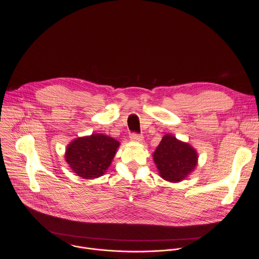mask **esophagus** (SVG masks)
Listing matches in <instances>:
<instances>
[{"label":"esophagus","instance_id":"obj_1","mask_svg":"<svg viewBox=\"0 0 259 259\" xmlns=\"http://www.w3.org/2000/svg\"><path fill=\"white\" fill-rule=\"evenodd\" d=\"M130 138H131V140L136 141V142H141L143 140V136L140 134H137V133H131Z\"/></svg>","mask_w":259,"mask_h":259}]
</instances>
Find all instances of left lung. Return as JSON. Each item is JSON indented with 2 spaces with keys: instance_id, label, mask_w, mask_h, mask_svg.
Masks as SVG:
<instances>
[{
  "instance_id": "obj_1",
  "label": "left lung",
  "mask_w": 259,
  "mask_h": 259,
  "mask_svg": "<svg viewBox=\"0 0 259 259\" xmlns=\"http://www.w3.org/2000/svg\"><path fill=\"white\" fill-rule=\"evenodd\" d=\"M160 176L170 182H179L197 166L198 154L194 147L166 134L153 155Z\"/></svg>"
}]
</instances>
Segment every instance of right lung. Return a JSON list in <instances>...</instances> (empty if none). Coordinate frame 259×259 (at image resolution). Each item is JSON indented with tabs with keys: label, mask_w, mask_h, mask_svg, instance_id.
<instances>
[{
	"label": "right lung",
	"mask_w": 259,
	"mask_h": 259,
	"mask_svg": "<svg viewBox=\"0 0 259 259\" xmlns=\"http://www.w3.org/2000/svg\"><path fill=\"white\" fill-rule=\"evenodd\" d=\"M119 146L118 140L103 134L79 137L67 145L65 161L78 176L97 178L112 164Z\"/></svg>",
	"instance_id": "add662e5"
}]
</instances>
